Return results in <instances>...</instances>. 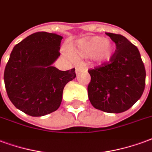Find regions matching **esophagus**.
Instances as JSON below:
<instances>
[{"label":"esophagus","instance_id":"34e87169","mask_svg":"<svg viewBox=\"0 0 152 152\" xmlns=\"http://www.w3.org/2000/svg\"><path fill=\"white\" fill-rule=\"evenodd\" d=\"M81 69H82V67H80V66H77V67H76V70H75V71H76V74H78V73L81 71Z\"/></svg>","mask_w":152,"mask_h":152}]
</instances>
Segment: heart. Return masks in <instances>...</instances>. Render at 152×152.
Returning <instances> with one entry per match:
<instances>
[{
    "instance_id": "obj_1",
    "label": "heart",
    "mask_w": 152,
    "mask_h": 152,
    "mask_svg": "<svg viewBox=\"0 0 152 152\" xmlns=\"http://www.w3.org/2000/svg\"><path fill=\"white\" fill-rule=\"evenodd\" d=\"M71 53L75 56L94 58L97 62H106L113 56L114 46L108 39L96 36L77 41Z\"/></svg>"
}]
</instances>
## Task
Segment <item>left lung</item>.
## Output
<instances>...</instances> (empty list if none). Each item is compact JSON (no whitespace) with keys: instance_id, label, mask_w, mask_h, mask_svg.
I'll use <instances>...</instances> for the list:
<instances>
[{"instance_id":"1","label":"left lung","mask_w":152,"mask_h":152,"mask_svg":"<svg viewBox=\"0 0 152 152\" xmlns=\"http://www.w3.org/2000/svg\"><path fill=\"white\" fill-rule=\"evenodd\" d=\"M116 44L108 62L91 69L88 98L94 108L120 113L132 107L143 93L146 70L138 48L119 34L108 33Z\"/></svg>"}]
</instances>
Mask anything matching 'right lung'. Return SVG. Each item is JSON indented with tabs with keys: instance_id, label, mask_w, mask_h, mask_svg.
<instances>
[{
	"instance_id": "1",
	"label": "right lung",
	"mask_w": 152,
	"mask_h": 152,
	"mask_svg": "<svg viewBox=\"0 0 152 152\" xmlns=\"http://www.w3.org/2000/svg\"><path fill=\"white\" fill-rule=\"evenodd\" d=\"M61 35L35 32L14 46L4 72L6 92L13 104L32 117L56 111L63 89L76 77L75 69L52 66L60 56Z\"/></svg>"
}]
</instances>
